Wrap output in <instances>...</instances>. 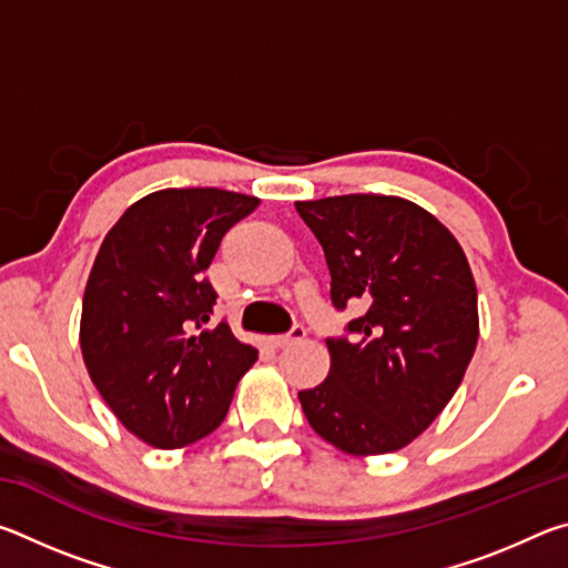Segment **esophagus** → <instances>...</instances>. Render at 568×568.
Segmentation results:
<instances>
[{
  "mask_svg": "<svg viewBox=\"0 0 568 568\" xmlns=\"http://www.w3.org/2000/svg\"><path fill=\"white\" fill-rule=\"evenodd\" d=\"M305 333H307V331H305V325L295 323L291 331L283 333V335H277V338H273V343H275V345H287V343H293V341H297V338H303Z\"/></svg>",
  "mask_w": 568,
  "mask_h": 568,
  "instance_id": "34e87169",
  "label": "esophagus"
}]
</instances>
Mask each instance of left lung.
<instances>
[{
	"instance_id": "obj_1",
	"label": "left lung",
	"mask_w": 568,
	"mask_h": 568,
	"mask_svg": "<svg viewBox=\"0 0 568 568\" xmlns=\"http://www.w3.org/2000/svg\"><path fill=\"white\" fill-rule=\"evenodd\" d=\"M323 245L331 301L353 307L328 338L331 373L297 393L307 423L351 456L408 446L454 398L478 341V295L458 240L403 197L295 203Z\"/></svg>"
}]
</instances>
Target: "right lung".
<instances>
[{
    "instance_id": "obj_1",
    "label": "right lung",
    "mask_w": 568,
    "mask_h": 568,
    "mask_svg": "<svg viewBox=\"0 0 568 568\" xmlns=\"http://www.w3.org/2000/svg\"><path fill=\"white\" fill-rule=\"evenodd\" d=\"M257 203L217 187L152 192L124 210L94 257L82 301L84 365L122 426L150 446L213 434L257 361L225 321L207 328L217 293L205 277L220 240Z\"/></svg>"
}]
</instances>
